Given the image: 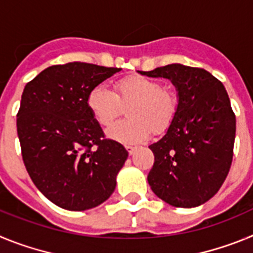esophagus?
I'll return each mask as SVG.
<instances>
[{
    "label": "esophagus",
    "instance_id": "obj_1",
    "mask_svg": "<svg viewBox=\"0 0 253 253\" xmlns=\"http://www.w3.org/2000/svg\"><path fill=\"white\" fill-rule=\"evenodd\" d=\"M125 149H126V151H128V153L131 156V154H134V152H135V149L137 148L133 146H125Z\"/></svg>",
    "mask_w": 253,
    "mask_h": 253
}]
</instances>
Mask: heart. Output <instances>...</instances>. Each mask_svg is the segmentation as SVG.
Returning <instances> with one entry per match:
<instances>
[{
  "mask_svg": "<svg viewBox=\"0 0 253 253\" xmlns=\"http://www.w3.org/2000/svg\"><path fill=\"white\" fill-rule=\"evenodd\" d=\"M87 107L101 126H109L128 109L130 120L119 122L107 129V137L122 143L148 139L152 128L162 131L171 124L177 100L156 80L133 75L114 84V92L105 84H96L87 95Z\"/></svg>",
  "mask_w": 253,
  "mask_h": 253,
  "instance_id": "obj_1",
  "label": "heart"
}]
</instances>
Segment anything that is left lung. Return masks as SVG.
Masks as SVG:
<instances>
[{
    "mask_svg": "<svg viewBox=\"0 0 253 253\" xmlns=\"http://www.w3.org/2000/svg\"><path fill=\"white\" fill-rule=\"evenodd\" d=\"M138 72L169 78L178 99L167 133L149 146L152 191L176 208L204 204L218 193L233 158L236 115L224 86L205 69L178 63Z\"/></svg>",
    "mask_w": 253,
    "mask_h": 253,
    "instance_id": "left-lung-1",
    "label": "left lung"
}]
</instances>
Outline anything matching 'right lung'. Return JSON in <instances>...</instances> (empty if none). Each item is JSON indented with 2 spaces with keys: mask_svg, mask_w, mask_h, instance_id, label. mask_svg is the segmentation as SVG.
<instances>
[{
  "mask_svg": "<svg viewBox=\"0 0 253 253\" xmlns=\"http://www.w3.org/2000/svg\"><path fill=\"white\" fill-rule=\"evenodd\" d=\"M119 71L71 62L48 67L24 88L16 120L22 160L40 193L59 208L91 209L115 190L128 152L105 138L86 100Z\"/></svg>",
  "mask_w": 253,
  "mask_h": 253,
  "instance_id": "right-lung-1",
  "label": "right lung"
}]
</instances>
